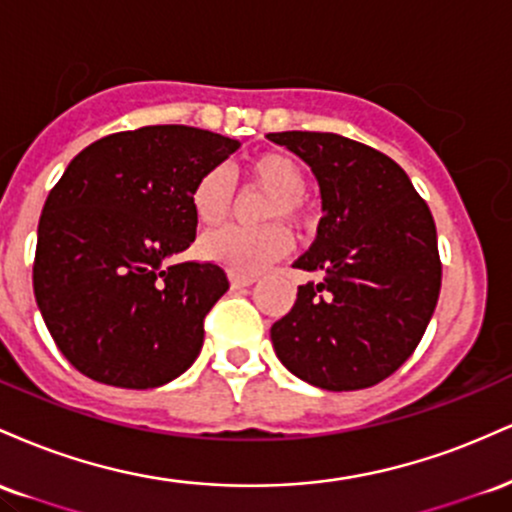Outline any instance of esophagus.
<instances>
[{"label":"esophagus","instance_id":"34e87169","mask_svg":"<svg viewBox=\"0 0 512 512\" xmlns=\"http://www.w3.org/2000/svg\"><path fill=\"white\" fill-rule=\"evenodd\" d=\"M257 281V276H252V274H238V272H233L231 274V286L233 289H243V286H252Z\"/></svg>","mask_w":512,"mask_h":512}]
</instances>
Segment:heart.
I'll return each mask as SVG.
<instances>
[{
    "instance_id": "obj_1",
    "label": "heart",
    "mask_w": 512,
    "mask_h": 512,
    "mask_svg": "<svg viewBox=\"0 0 512 512\" xmlns=\"http://www.w3.org/2000/svg\"><path fill=\"white\" fill-rule=\"evenodd\" d=\"M248 175L262 190L272 192L264 219L301 221L305 170L296 158L281 151H264L248 163ZM192 211L202 226H219L231 214L233 180L226 168H209L199 175L190 195ZM199 255L238 274H252L284 257L291 236L281 226L264 228H221L199 240Z\"/></svg>"
}]
</instances>
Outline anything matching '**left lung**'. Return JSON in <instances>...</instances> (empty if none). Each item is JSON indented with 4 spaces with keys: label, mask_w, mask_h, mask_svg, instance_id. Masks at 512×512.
Instances as JSON below:
<instances>
[{
    "label": "left lung",
    "mask_w": 512,
    "mask_h": 512,
    "mask_svg": "<svg viewBox=\"0 0 512 512\" xmlns=\"http://www.w3.org/2000/svg\"><path fill=\"white\" fill-rule=\"evenodd\" d=\"M313 170L322 197L315 243L293 262L298 286L272 325L279 361L332 392L378 385L414 354L440 293L436 223L390 156L332 132H274Z\"/></svg>",
    "instance_id": "left-lung-1"
}]
</instances>
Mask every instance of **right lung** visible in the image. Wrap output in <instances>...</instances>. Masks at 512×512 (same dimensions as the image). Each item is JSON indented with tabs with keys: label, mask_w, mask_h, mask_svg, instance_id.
<instances>
[{
	"label": "right lung",
	"mask_w": 512,
	"mask_h": 512,
	"mask_svg": "<svg viewBox=\"0 0 512 512\" xmlns=\"http://www.w3.org/2000/svg\"><path fill=\"white\" fill-rule=\"evenodd\" d=\"M238 149L209 129L154 125L98 139L64 170L38 223L33 291L79 373L149 390L195 363L228 279L219 264L168 260L195 240L197 178Z\"/></svg>",
	"instance_id": "right-lung-1"
}]
</instances>
